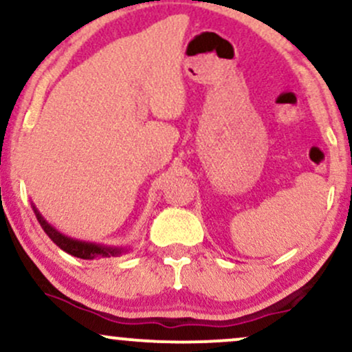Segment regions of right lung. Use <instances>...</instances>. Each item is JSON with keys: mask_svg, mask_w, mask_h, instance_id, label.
Wrapping results in <instances>:
<instances>
[{"mask_svg": "<svg viewBox=\"0 0 352 352\" xmlns=\"http://www.w3.org/2000/svg\"><path fill=\"white\" fill-rule=\"evenodd\" d=\"M33 210L36 213V218H38V221L41 223L43 230L46 232V235L50 236L51 240L54 241V243L58 245L60 250H64L66 253L72 254V256L82 258V260H96V258L116 256V254L122 253V250L107 248V246H99V245H94V243H84V241H78V240H72V238L64 236L63 233L56 232V230L52 228L46 220H44V218L41 217V213H39L38 210H36L34 207H33Z\"/></svg>", "mask_w": 352, "mask_h": 352, "instance_id": "1", "label": "right lung"}]
</instances>
